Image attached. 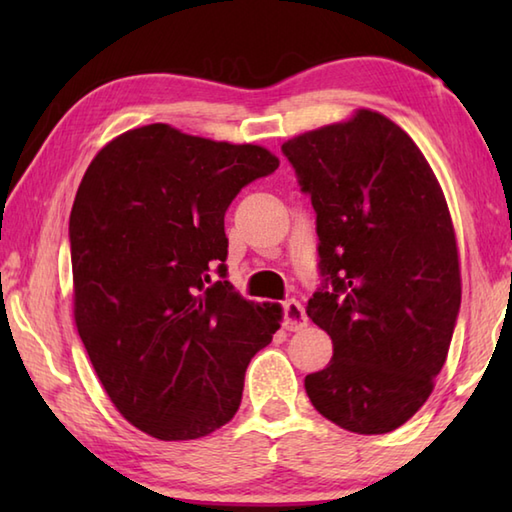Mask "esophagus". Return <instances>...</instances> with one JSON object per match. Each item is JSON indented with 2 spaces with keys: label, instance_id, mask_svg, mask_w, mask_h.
Returning <instances> with one entry per match:
<instances>
[{
  "label": "esophagus",
  "instance_id": "1",
  "mask_svg": "<svg viewBox=\"0 0 512 512\" xmlns=\"http://www.w3.org/2000/svg\"><path fill=\"white\" fill-rule=\"evenodd\" d=\"M308 325L306 317V308L301 306L297 299H288L284 301V328L290 332H297Z\"/></svg>",
  "mask_w": 512,
  "mask_h": 512
}]
</instances>
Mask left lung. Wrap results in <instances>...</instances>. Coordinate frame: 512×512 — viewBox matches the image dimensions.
Segmentation results:
<instances>
[{"instance_id": "8db88e82", "label": "left lung", "mask_w": 512, "mask_h": 512, "mask_svg": "<svg viewBox=\"0 0 512 512\" xmlns=\"http://www.w3.org/2000/svg\"><path fill=\"white\" fill-rule=\"evenodd\" d=\"M281 151L317 213L323 281L306 312L334 345L308 398L341 429L389 433L431 396L458 321L447 200L416 143L372 110Z\"/></svg>"}]
</instances>
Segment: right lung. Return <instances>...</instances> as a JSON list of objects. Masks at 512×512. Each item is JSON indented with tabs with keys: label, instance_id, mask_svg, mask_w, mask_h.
<instances>
[{
	"label": "right lung",
	"instance_id": "right-lung-1",
	"mask_svg": "<svg viewBox=\"0 0 512 512\" xmlns=\"http://www.w3.org/2000/svg\"><path fill=\"white\" fill-rule=\"evenodd\" d=\"M277 167L259 145L154 123L114 138L85 171L70 213L76 330L107 396L149 436L220 429L250 358L279 330L281 306L246 301L224 264L226 209Z\"/></svg>",
	"mask_w": 512,
	"mask_h": 512
}]
</instances>
